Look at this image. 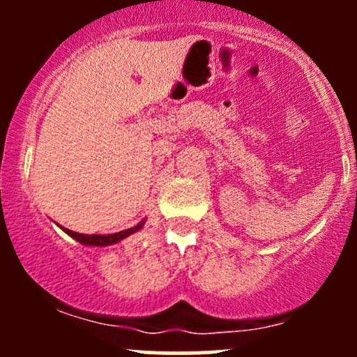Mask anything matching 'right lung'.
<instances>
[{"instance_id": "obj_1", "label": "right lung", "mask_w": 357, "mask_h": 357, "mask_svg": "<svg viewBox=\"0 0 357 357\" xmlns=\"http://www.w3.org/2000/svg\"><path fill=\"white\" fill-rule=\"evenodd\" d=\"M144 223H146V218L142 221H139L136 227L127 228V230H122V231H117V233H110V235H84V233H77V231L68 230V228L60 227L59 223H56V225H59L61 230L67 233L68 236H72L73 240H77L82 245H87V247H109V245H116L121 240L127 238V236L137 233L142 227H144Z\"/></svg>"}]
</instances>
